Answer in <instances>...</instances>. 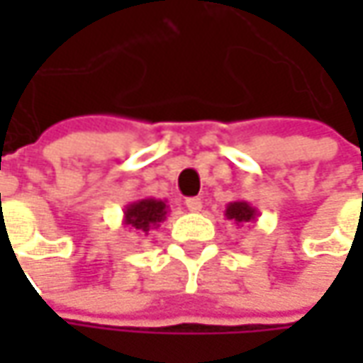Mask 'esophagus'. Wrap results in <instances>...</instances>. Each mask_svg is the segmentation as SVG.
<instances>
[{
    "label": "esophagus",
    "mask_w": 363,
    "mask_h": 363,
    "mask_svg": "<svg viewBox=\"0 0 363 363\" xmlns=\"http://www.w3.org/2000/svg\"><path fill=\"white\" fill-rule=\"evenodd\" d=\"M186 208L189 212H200L202 210V200L200 198H188L186 200Z\"/></svg>",
    "instance_id": "34e87169"
}]
</instances>
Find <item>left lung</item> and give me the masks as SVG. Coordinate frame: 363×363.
Segmentation results:
<instances>
[{
  "instance_id": "1",
  "label": "left lung",
  "mask_w": 363,
  "mask_h": 363,
  "mask_svg": "<svg viewBox=\"0 0 363 363\" xmlns=\"http://www.w3.org/2000/svg\"><path fill=\"white\" fill-rule=\"evenodd\" d=\"M224 218L234 222L236 226H242V224H248V222H257L258 212L257 208L252 203L246 202V200H236V202H230L226 206Z\"/></svg>"
}]
</instances>
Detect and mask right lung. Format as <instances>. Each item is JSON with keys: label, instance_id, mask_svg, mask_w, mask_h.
Listing matches in <instances>:
<instances>
[{"label": "right lung", "instance_id": "1", "mask_svg": "<svg viewBox=\"0 0 363 363\" xmlns=\"http://www.w3.org/2000/svg\"><path fill=\"white\" fill-rule=\"evenodd\" d=\"M169 206L167 200H155V198H143L125 206L123 212V224L131 230L139 232V236L149 234V230L160 228V224L167 218Z\"/></svg>", "mask_w": 363, "mask_h": 363}]
</instances>
